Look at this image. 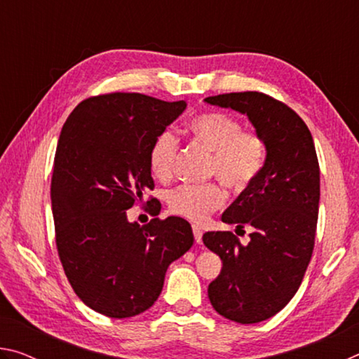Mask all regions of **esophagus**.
Wrapping results in <instances>:
<instances>
[{
	"label": "esophagus",
	"instance_id": "34e87169",
	"mask_svg": "<svg viewBox=\"0 0 359 359\" xmlns=\"http://www.w3.org/2000/svg\"><path fill=\"white\" fill-rule=\"evenodd\" d=\"M193 234H194V241H196V244H201L203 242V231L196 224H193Z\"/></svg>",
	"mask_w": 359,
	"mask_h": 359
}]
</instances>
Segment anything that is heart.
Wrapping results in <instances>:
<instances>
[{"instance_id": "1", "label": "heart", "mask_w": 359, "mask_h": 359, "mask_svg": "<svg viewBox=\"0 0 359 359\" xmlns=\"http://www.w3.org/2000/svg\"><path fill=\"white\" fill-rule=\"evenodd\" d=\"M194 142L210 151L209 175H217L229 190L242 191L258 177L266 161V145L257 133L242 131L239 120L228 114L208 111L188 121ZM179 141L172 131L158 133L149 149V168L154 177L166 182L172 177ZM224 190L217 182L204 185H182L168 194L171 214L203 223L220 209Z\"/></svg>"}]
</instances>
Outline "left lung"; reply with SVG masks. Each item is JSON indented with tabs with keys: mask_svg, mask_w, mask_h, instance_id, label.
Instances as JSON below:
<instances>
[{
	"mask_svg": "<svg viewBox=\"0 0 359 359\" xmlns=\"http://www.w3.org/2000/svg\"><path fill=\"white\" fill-rule=\"evenodd\" d=\"M204 101L247 115L266 145L263 171L222 215L238 229L252 226L250 242L242 245L231 231L203 236L223 263L209 285L210 304L236 323H259L287 306L311 263L320 203L317 151L299 115L271 96L241 92Z\"/></svg>",
	"mask_w": 359,
	"mask_h": 359,
	"instance_id": "1",
	"label": "left lung"
}]
</instances>
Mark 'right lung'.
Wrapping results in <instances>:
<instances>
[{
	"mask_svg": "<svg viewBox=\"0 0 359 359\" xmlns=\"http://www.w3.org/2000/svg\"><path fill=\"white\" fill-rule=\"evenodd\" d=\"M185 107L141 93L100 95L82 101L60 133L50 187L58 257L76 294L106 317L154 306L169 264L193 245L184 218L141 226L126 217L155 187L151 142ZM147 204L160 214L154 198Z\"/></svg>",
	"mask_w": 359,
	"mask_h": 359,
	"instance_id": "obj_1",
	"label": "right lung"
}]
</instances>
